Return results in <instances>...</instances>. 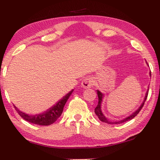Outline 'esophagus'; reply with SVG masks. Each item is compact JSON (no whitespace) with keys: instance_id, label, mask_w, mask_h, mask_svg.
<instances>
[{"instance_id":"34e87169","label":"esophagus","mask_w":160,"mask_h":160,"mask_svg":"<svg viewBox=\"0 0 160 160\" xmlns=\"http://www.w3.org/2000/svg\"><path fill=\"white\" fill-rule=\"evenodd\" d=\"M93 82H94V81H93L92 78L90 77H87L82 80L81 85H82V87L83 88L88 89V88H91V87L93 85Z\"/></svg>"}]
</instances>
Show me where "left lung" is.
<instances>
[{
  "instance_id": "obj_1",
  "label": "left lung",
  "mask_w": 160,
  "mask_h": 160,
  "mask_svg": "<svg viewBox=\"0 0 160 160\" xmlns=\"http://www.w3.org/2000/svg\"><path fill=\"white\" fill-rule=\"evenodd\" d=\"M148 64V63H147ZM150 75L151 77V72H150ZM97 95H98V99H99V102H98V104H97V106L96 107L95 109H94V113H95V114L97 116V117L99 118V119L101 121H102V122H104V123H107L108 124H118V123H122L123 122H126V121H130L131 120V119L133 118L135 116H137V114H138V113L140 112V111L142 109V107L144 106V104H145V102L146 99H147L148 97V91L149 90H148L147 92H146V94H145V97L144 99V101L142 102V104L140 105V107L136 111H135V112H133L132 113V114L131 116H128V117L125 118L124 119H123V120H121V121H115V122H112V121H110L109 119L107 118L106 117H105V116L103 114V113L102 112V109H101V104H102V98L103 97H104V94H103L101 92L99 91V90H97Z\"/></svg>"
}]
</instances>
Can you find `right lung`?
Segmentation results:
<instances>
[{"label": "right lung", "instance_id": "add662e5", "mask_svg": "<svg viewBox=\"0 0 160 160\" xmlns=\"http://www.w3.org/2000/svg\"><path fill=\"white\" fill-rule=\"evenodd\" d=\"M72 91H73V90H72L61 100H59L54 106L49 108L46 112L39 113V114L29 115L17 109V107L15 105L14 107L15 110L17 111V112L19 113V115L23 119H25V121H28V122L39 126H48L53 123L60 117L62 112H63L65 104H66L70 94H72Z\"/></svg>", "mask_w": 160, "mask_h": 160}]
</instances>
